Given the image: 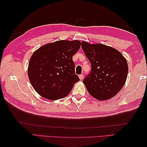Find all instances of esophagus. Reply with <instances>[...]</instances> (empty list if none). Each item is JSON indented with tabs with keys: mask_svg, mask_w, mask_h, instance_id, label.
Wrapping results in <instances>:
<instances>
[{
	"mask_svg": "<svg viewBox=\"0 0 147 147\" xmlns=\"http://www.w3.org/2000/svg\"><path fill=\"white\" fill-rule=\"evenodd\" d=\"M79 78H80V80H83V78H84L83 74H80V75L79 76Z\"/></svg>",
	"mask_w": 147,
	"mask_h": 147,
	"instance_id": "esophagus-1",
	"label": "esophagus"
}]
</instances>
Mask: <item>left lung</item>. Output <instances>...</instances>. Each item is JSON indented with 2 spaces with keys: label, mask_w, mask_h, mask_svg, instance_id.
Returning <instances> with one entry per match:
<instances>
[{
  "label": "left lung",
  "mask_w": 147,
  "mask_h": 147,
  "mask_svg": "<svg viewBox=\"0 0 147 147\" xmlns=\"http://www.w3.org/2000/svg\"><path fill=\"white\" fill-rule=\"evenodd\" d=\"M82 47L91 64V71L83 80L89 93L99 100L113 97L127 79L128 65L117 50L101 43L82 42Z\"/></svg>",
  "instance_id": "1"
}]
</instances>
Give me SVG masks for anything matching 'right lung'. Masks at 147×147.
Masks as SVG:
<instances>
[{
    "label": "right lung",
    "instance_id": "right-lung-1",
    "mask_svg": "<svg viewBox=\"0 0 147 147\" xmlns=\"http://www.w3.org/2000/svg\"><path fill=\"white\" fill-rule=\"evenodd\" d=\"M79 40H59L42 46L30 59L28 75L35 91L51 100L65 97L80 78L75 74L73 56Z\"/></svg>",
    "mask_w": 147,
    "mask_h": 147
}]
</instances>
